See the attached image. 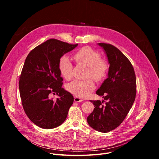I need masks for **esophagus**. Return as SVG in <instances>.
Segmentation results:
<instances>
[{
    "label": "esophagus",
    "mask_w": 159,
    "mask_h": 159,
    "mask_svg": "<svg viewBox=\"0 0 159 159\" xmlns=\"http://www.w3.org/2000/svg\"><path fill=\"white\" fill-rule=\"evenodd\" d=\"M74 101L77 102H82L84 101V100L82 99H80L79 98H74Z\"/></svg>",
    "instance_id": "34e87169"
}]
</instances>
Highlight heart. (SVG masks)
<instances>
[{
	"instance_id": "heart-1",
	"label": "heart",
	"mask_w": 159,
	"mask_h": 159,
	"mask_svg": "<svg viewBox=\"0 0 159 159\" xmlns=\"http://www.w3.org/2000/svg\"><path fill=\"white\" fill-rule=\"evenodd\" d=\"M73 58L79 63L89 66L88 76H91L96 80L103 79L108 71L107 63L101 59L99 53L89 47H84L74 53ZM59 69L62 76L66 80H70L73 76V65L70 58L62 57L59 61ZM95 88L94 81L90 79L85 80H75L66 85V89L74 95L85 98Z\"/></svg>"
}]
</instances>
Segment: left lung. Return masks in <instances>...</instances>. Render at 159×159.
Listing matches in <instances>:
<instances>
[{
  "mask_svg": "<svg viewBox=\"0 0 159 159\" xmlns=\"http://www.w3.org/2000/svg\"><path fill=\"white\" fill-rule=\"evenodd\" d=\"M106 55L109 67L107 77L96 94L106 102L90 101L95 108L87 117L89 125L106 133L117 128L126 118L135 99L137 82L133 67L123 53L110 44L98 43Z\"/></svg>",
  "mask_w": 159,
  "mask_h": 159,
  "instance_id": "left-lung-1",
  "label": "left lung"
}]
</instances>
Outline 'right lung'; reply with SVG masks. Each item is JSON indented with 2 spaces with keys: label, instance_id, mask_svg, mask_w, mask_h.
Listing matches in <instances>:
<instances>
[{
  "label": "right lung",
  "instance_id": "obj_1",
  "mask_svg": "<svg viewBox=\"0 0 159 159\" xmlns=\"http://www.w3.org/2000/svg\"><path fill=\"white\" fill-rule=\"evenodd\" d=\"M77 45L50 39L34 48L26 58L19 82L20 96L30 120L41 128L61 125L74 102L73 96L61 87L59 61ZM51 93L59 98L53 100Z\"/></svg>",
  "mask_w": 159,
  "mask_h": 159
}]
</instances>
